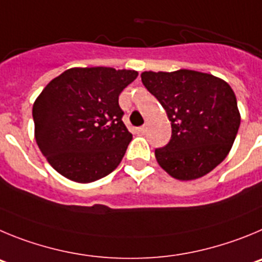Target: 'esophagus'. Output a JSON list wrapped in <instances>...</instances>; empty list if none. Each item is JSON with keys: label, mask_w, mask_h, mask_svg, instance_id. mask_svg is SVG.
I'll list each match as a JSON object with an SVG mask.
<instances>
[{"label": "esophagus", "mask_w": 262, "mask_h": 262, "mask_svg": "<svg viewBox=\"0 0 262 262\" xmlns=\"http://www.w3.org/2000/svg\"><path fill=\"white\" fill-rule=\"evenodd\" d=\"M137 130H138V133L145 134V133H146V126H145V125H143V126H140V128H137Z\"/></svg>", "instance_id": "1"}]
</instances>
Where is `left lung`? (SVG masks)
I'll return each mask as SVG.
<instances>
[{
	"label": "left lung",
	"mask_w": 262,
	"mask_h": 262,
	"mask_svg": "<svg viewBox=\"0 0 262 262\" xmlns=\"http://www.w3.org/2000/svg\"><path fill=\"white\" fill-rule=\"evenodd\" d=\"M141 78L171 121V140L155 148L159 166L179 180H194L213 171L230 152L240 126L230 84L187 69L143 72Z\"/></svg>",
	"instance_id": "8db88e82"
}]
</instances>
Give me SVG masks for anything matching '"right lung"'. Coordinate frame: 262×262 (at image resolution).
Wrapping results in <instances>:
<instances>
[{"instance_id":"obj_1","label":"right lung","mask_w":262,"mask_h":262,"mask_svg":"<svg viewBox=\"0 0 262 262\" xmlns=\"http://www.w3.org/2000/svg\"><path fill=\"white\" fill-rule=\"evenodd\" d=\"M137 75L114 68H72L47 84L32 107L35 140L58 173L91 183L119 166L132 141L119 95Z\"/></svg>"}]
</instances>
